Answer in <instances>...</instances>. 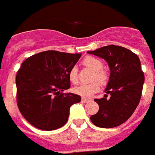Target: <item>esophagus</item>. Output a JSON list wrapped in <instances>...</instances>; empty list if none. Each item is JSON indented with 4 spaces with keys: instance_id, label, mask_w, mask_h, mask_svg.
<instances>
[{
    "instance_id": "esophagus-1",
    "label": "esophagus",
    "mask_w": 155,
    "mask_h": 155,
    "mask_svg": "<svg viewBox=\"0 0 155 155\" xmlns=\"http://www.w3.org/2000/svg\"><path fill=\"white\" fill-rule=\"evenodd\" d=\"M90 99H88V98H86V97H83L82 98V102L83 103H84V104H86V103H87V102H89Z\"/></svg>"
}]
</instances>
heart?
<instances>
[{
  "label": "heart",
  "instance_id": "1",
  "mask_svg": "<svg viewBox=\"0 0 155 155\" xmlns=\"http://www.w3.org/2000/svg\"><path fill=\"white\" fill-rule=\"evenodd\" d=\"M83 64L86 66L87 68L92 69L93 72L92 80H97L102 84H105L108 79L107 73L104 71L103 68V62L98 58L94 57H87L83 60ZM78 68L72 67L69 71L68 76L69 79L72 83H77L78 82ZM98 81V82H99ZM97 81H93L90 83L86 84H81L79 86L76 87L74 91L77 94L81 95L83 97H90L93 96L94 93H96L100 89V84Z\"/></svg>",
  "mask_w": 155,
  "mask_h": 155
}]
</instances>
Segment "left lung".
<instances>
[{
  "label": "left lung",
  "mask_w": 155,
  "mask_h": 155,
  "mask_svg": "<svg viewBox=\"0 0 155 155\" xmlns=\"http://www.w3.org/2000/svg\"><path fill=\"white\" fill-rule=\"evenodd\" d=\"M104 59L110 69L104 97L94 101L99 105L90 119L93 124L104 128L121 125L131 117L141 98L144 75L139 57L120 46L109 45L87 51ZM107 94L110 97L107 99Z\"/></svg>",
  "instance_id": "left-lung-1"
}]
</instances>
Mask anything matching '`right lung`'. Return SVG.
<instances>
[{
    "mask_svg": "<svg viewBox=\"0 0 155 155\" xmlns=\"http://www.w3.org/2000/svg\"><path fill=\"white\" fill-rule=\"evenodd\" d=\"M81 54L46 51L32 55L21 65L16 78L21 114L34 127L51 131L68 120L70 107L81 101L70 88L69 71Z\"/></svg>",
    "mask_w": 155,
    "mask_h": 155,
    "instance_id": "1",
    "label": "right lung"
}]
</instances>
